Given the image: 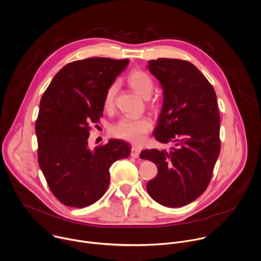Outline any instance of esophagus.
<instances>
[{"label":"esophagus","instance_id":"esophagus-1","mask_svg":"<svg viewBox=\"0 0 261 261\" xmlns=\"http://www.w3.org/2000/svg\"><path fill=\"white\" fill-rule=\"evenodd\" d=\"M140 151H141V150H140L139 147H137V146H132V148H131V156H132V158H135V159L139 158Z\"/></svg>","mask_w":261,"mask_h":261}]
</instances>
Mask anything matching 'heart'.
<instances>
[{"label":"heart","mask_w":261,"mask_h":261,"mask_svg":"<svg viewBox=\"0 0 261 261\" xmlns=\"http://www.w3.org/2000/svg\"><path fill=\"white\" fill-rule=\"evenodd\" d=\"M128 84L140 96L147 98L153 90V82L151 78L141 70H133L127 77ZM117 83L111 84L105 94V109L111 110L114 106L117 93ZM152 124L147 117H123L112 127V133L121 139L132 143H141L145 135L151 130Z\"/></svg>","instance_id":"obj_1"}]
</instances>
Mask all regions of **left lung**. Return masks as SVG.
I'll use <instances>...</instances> for the list:
<instances>
[{"label": "left lung", "instance_id": "8db88e82", "mask_svg": "<svg viewBox=\"0 0 261 261\" xmlns=\"http://www.w3.org/2000/svg\"><path fill=\"white\" fill-rule=\"evenodd\" d=\"M164 90L162 112L153 136L171 143L169 151L146 149L140 159L158 167L146 185L162 205L181 207L207 188L221 150L220 114L213 85L190 62L160 58L147 65Z\"/></svg>", "mask_w": 261, "mask_h": 261}]
</instances>
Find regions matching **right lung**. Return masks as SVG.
Listing matches in <instances>:
<instances>
[{"label":"right lung","mask_w":261,"mask_h":261,"mask_svg":"<svg viewBox=\"0 0 261 261\" xmlns=\"http://www.w3.org/2000/svg\"><path fill=\"white\" fill-rule=\"evenodd\" d=\"M128 63L109 58L69 63L41 96L35 123L38 165L53 194L67 206L82 208L100 199L111 166L130 155L131 145L120 139L88 146L89 124L99 122L106 91Z\"/></svg>","instance_id":"obj_1"}]
</instances>
